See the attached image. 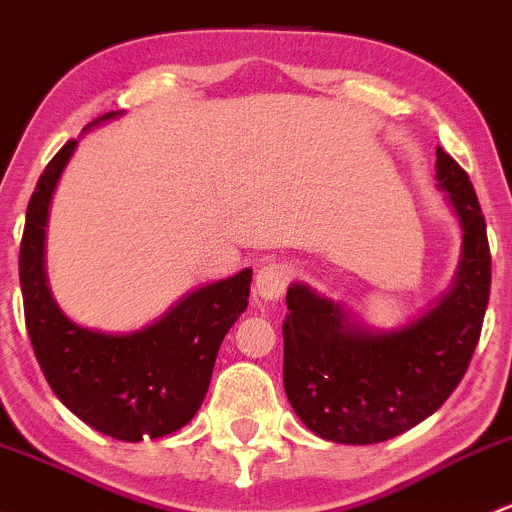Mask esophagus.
Returning a JSON list of instances; mask_svg holds the SVG:
<instances>
[{
  "mask_svg": "<svg viewBox=\"0 0 512 512\" xmlns=\"http://www.w3.org/2000/svg\"><path fill=\"white\" fill-rule=\"evenodd\" d=\"M289 277H292V270H289L285 262H270V265H265L260 272H257V280H255L257 297L280 299L289 285Z\"/></svg>",
  "mask_w": 512,
  "mask_h": 512,
  "instance_id": "esophagus-1",
  "label": "esophagus"
}]
</instances>
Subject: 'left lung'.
I'll return each instance as SVG.
<instances>
[{
    "label": "left lung",
    "mask_w": 512,
    "mask_h": 512,
    "mask_svg": "<svg viewBox=\"0 0 512 512\" xmlns=\"http://www.w3.org/2000/svg\"><path fill=\"white\" fill-rule=\"evenodd\" d=\"M436 156L438 185L463 227L461 270L436 309L399 332L374 334L309 287L287 292V399L327 441L366 446L414 428L456 391L478 347L490 297L485 218L466 170L443 148Z\"/></svg>",
    "instance_id": "8db88e82"
}]
</instances>
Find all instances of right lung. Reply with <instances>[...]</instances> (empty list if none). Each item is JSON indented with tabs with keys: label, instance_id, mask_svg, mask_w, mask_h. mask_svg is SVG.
<instances>
[{
	"label": "right lung",
	"instance_id": "right-lung-1",
	"mask_svg": "<svg viewBox=\"0 0 512 512\" xmlns=\"http://www.w3.org/2000/svg\"><path fill=\"white\" fill-rule=\"evenodd\" d=\"M74 148L71 138L41 173L19 247L24 322L36 361L61 404L103 436L128 443L168 436L198 414L220 344L247 307L252 270L195 289L156 324L126 337L69 322L46 287L44 225Z\"/></svg>",
	"mask_w": 512,
	"mask_h": 512
}]
</instances>
